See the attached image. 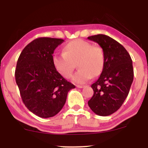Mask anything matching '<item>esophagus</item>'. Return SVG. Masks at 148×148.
<instances>
[{"mask_svg": "<svg viewBox=\"0 0 148 148\" xmlns=\"http://www.w3.org/2000/svg\"><path fill=\"white\" fill-rule=\"evenodd\" d=\"M84 86H79V85H78V86H77V88H84Z\"/></svg>", "mask_w": 148, "mask_h": 148, "instance_id": "34e87169", "label": "esophagus"}]
</instances>
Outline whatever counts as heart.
<instances>
[{
  "mask_svg": "<svg viewBox=\"0 0 148 148\" xmlns=\"http://www.w3.org/2000/svg\"><path fill=\"white\" fill-rule=\"evenodd\" d=\"M106 62L104 50L99 46L82 39L71 41L64 46L63 52L52 57L56 71L64 78H70L75 68L79 69L72 77L77 84H83L102 73Z\"/></svg>",
  "mask_w": 148,
  "mask_h": 148,
  "instance_id": "b5f03b06",
  "label": "heart"
}]
</instances>
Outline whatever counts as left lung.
<instances>
[{"mask_svg":"<svg viewBox=\"0 0 148 148\" xmlns=\"http://www.w3.org/2000/svg\"><path fill=\"white\" fill-rule=\"evenodd\" d=\"M88 39L100 45L106 58L100 77L91 86L94 95L88 105L95 114L108 116L120 108L128 96L134 76L132 60L126 49L108 36L98 34Z\"/></svg>","mask_w":148,"mask_h":148,"instance_id":"1","label":"left lung"}]
</instances>
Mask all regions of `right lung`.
<instances>
[{"label":"right lung","mask_w":148,"mask_h":148,"mask_svg":"<svg viewBox=\"0 0 148 148\" xmlns=\"http://www.w3.org/2000/svg\"><path fill=\"white\" fill-rule=\"evenodd\" d=\"M64 40L39 38L24 48L18 58L15 80L28 110L42 118L55 116L65 104L67 94L75 86L56 71L52 54Z\"/></svg>","instance_id":"1"}]
</instances>
